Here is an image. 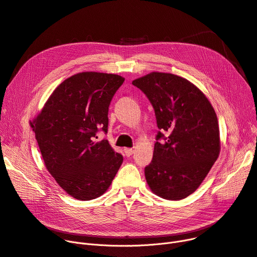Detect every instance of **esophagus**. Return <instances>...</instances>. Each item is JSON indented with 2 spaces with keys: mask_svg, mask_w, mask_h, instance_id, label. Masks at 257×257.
<instances>
[{
  "mask_svg": "<svg viewBox=\"0 0 257 257\" xmlns=\"http://www.w3.org/2000/svg\"><path fill=\"white\" fill-rule=\"evenodd\" d=\"M124 154L126 157H131L134 154V149L133 148H124Z\"/></svg>",
  "mask_w": 257,
  "mask_h": 257,
  "instance_id": "esophagus-1",
  "label": "esophagus"
}]
</instances>
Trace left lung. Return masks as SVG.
Returning <instances> with one entry per match:
<instances>
[{"label": "left lung", "instance_id": "1", "mask_svg": "<svg viewBox=\"0 0 257 257\" xmlns=\"http://www.w3.org/2000/svg\"><path fill=\"white\" fill-rule=\"evenodd\" d=\"M133 85L152 102L160 130L153 161L144 169L146 182L164 199H184L197 190L219 157L216 112L197 87L172 73H148Z\"/></svg>", "mask_w": 257, "mask_h": 257}]
</instances>
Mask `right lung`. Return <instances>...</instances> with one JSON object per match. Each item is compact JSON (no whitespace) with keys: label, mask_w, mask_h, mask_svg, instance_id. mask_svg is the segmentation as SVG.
Returning a JSON list of instances; mask_svg holds the SVG:
<instances>
[{"label":"right lung","mask_w":257,"mask_h":257,"mask_svg":"<svg viewBox=\"0 0 257 257\" xmlns=\"http://www.w3.org/2000/svg\"><path fill=\"white\" fill-rule=\"evenodd\" d=\"M123 82L113 73L71 75L54 90L31 123L45 167L75 199L101 196L123 162L108 140L95 141L97 132L108 133L109 105Z\"/></svg>","instance_id":"obj_1"}]
</instances>
